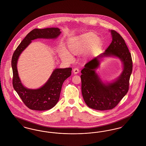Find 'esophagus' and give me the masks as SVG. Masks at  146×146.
Wrapping results in <instances>:
<instances>
[{
    "label": "esophagus",
    "instance_id": "esophagus-1",
    "mask_svg": "<svg viewBox=\"0 0 146 146\" xmlns=\"http://www.w3.org/2000/svg\"><path fill=\"white\" fill-rule=\"evenodd\" d=\"M73 73H74V74H78V73L79 72V70L78 68H74V69H73Z\"/></svg>",
    "mask_w": 146,
    "mask_h": 146
}]
</instances>
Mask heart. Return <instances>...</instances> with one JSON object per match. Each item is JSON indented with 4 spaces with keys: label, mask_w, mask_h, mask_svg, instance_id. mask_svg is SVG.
I'll return each mask as SVG.
<instances>
[{
    "label": "heart",
    "mask_w": 146,
    "mask_h": 146,
    "mask_svg": "<svg viewBox=\"0 0 146 146\" xmlns=\"http://www.w3.org/2000/svg\"><path fill=\"white\" fill-rule=\"evenodd\" d=\"M100 39L97 35L93 32H88L70 38L67 42L68 51L62 49L60 56L62 60L70 62L73 60L72 55H79L85 52L90 48L92 44L98 45Z\"/></svg>",
    "instance_id": "1"
}]
</instances>
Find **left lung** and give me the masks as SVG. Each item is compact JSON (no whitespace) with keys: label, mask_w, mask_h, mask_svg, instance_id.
I'll list each match as a JSON object with an SVG mask.
<instances>
[{"label":"left lung","mask_w":146,"mask_h":146,"mask_svg":"<svg viewBox=\"0 0 146 146\" xmlns=\"http://www.w3.org/2000/svg\"><path fill=\"white\" fill-rule=\"evenodd\" d=\"M112 41L104 53L87 63L82 70V92L84 100L92 109L104 111L114 108L129 90L132 73L131 55L125 40L114 30H111ZM116 56L123 63L121 76L111 83L104 84L96 73L102 58Z\"/></svg>","instance_id":"obj_1"}]
</instances>
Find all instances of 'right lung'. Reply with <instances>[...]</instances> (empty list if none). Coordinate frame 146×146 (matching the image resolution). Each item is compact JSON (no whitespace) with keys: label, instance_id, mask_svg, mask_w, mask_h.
<instances>
[{"label":"right lung","instance_id":"obj_1","mask_svg":"<svg viewBox=\"0 0 146 146\" xmlns=\"http://www.w3.org/2000/svg\"><path fill=\"white\" fill-rule=\"evenodd\" d=\"M61 32L58 28L34 29L23 39L14 51L11 60L13 72V85L15 90L25 104L32 110L46 111L53 108L59 100L63 83L71 75L72 68H56L53 71L48 81L37 89H30L21 83L17 68L19 56L32 40L38 38L56 39Z\"/></svg>","mask_w":146,"mask_h":146}]
</instances>
